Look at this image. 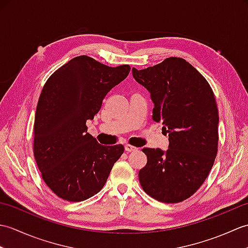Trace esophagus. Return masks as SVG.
Returning a JSON list of instances; mask_svg holds the SVG:
<instances>
[{"instance_id": "34e87169", "label": "esophagus", "mask_w": 248, "mask_h": 248, "mask_svg": "<svg viewBox=\"0 0 248 248\" xmlns=\"http://www.w3.org/2000/svg\"><path fill=\"white\" fill-rule=\"evenodd\" d=\"M124 149H125V151H128V152H132V151H136L139 148H136V147H134L132 145L127 144V145H124Z\"/></svg>"}]
</instances>
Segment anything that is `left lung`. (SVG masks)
Masks as SVG:
<instances>
[{"mask_svg":"<svg viewBox=\"0 0 248 248\" xmlns=\"http://www.w3.org/2000/svg\"><path fill=\"white\" fill-rule=\"evenodd\" d=\"M132 73L150 93L152 119L162 123L170 140L166 151L143 149L147 164L139 172L140 186L159 202H183L202 186L217 157L218 110L212 88L180 57Z\"/></svg>","mask_w":248,"mask_h":248,"instance_id":"left-lung-1","label":"left lung"}]
</instances>
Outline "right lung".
Instances as JSON below:
<instances>
[{
  "label": "right lung",
  "mask_w": 248,
  "mask_h": 248,
  "mask_svg": "<svg viewBox=\"0 0 248 248\" xmlns=\"http://www.w3.org/2000/svg\"><path fill=\"white\" fill-rule=\"evenodd\" d=\"M129 65L108 67L77 56L52 75L41 91L34 124V156L52 192L83 202L101 191L123 145L103 146L87 132L107 93L124 81Z\"/></svg>",
  "instance_id": "obj_1"
}]
</instances>
